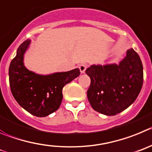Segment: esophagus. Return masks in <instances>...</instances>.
<instances>
[{"mask_svg": "<svg viewBox=\"0 0 152 152\" xmlns=\"http://www.w3.org/2000/svg\"><path fill=\"white\" fill-rule=\"evenodd\" d=\"M87 66H87V64H82L79 65V70H80V72H81V73H85Z\"/></svg>", "mask_w": 152, "mask_h": 152, "instance_id": "1", "label": "esophagus"}]
</instances>
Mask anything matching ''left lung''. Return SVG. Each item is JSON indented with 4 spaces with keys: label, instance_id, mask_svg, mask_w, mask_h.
Masks as SVG:
<instances>
[{
    "label": "left lung",
    "instance_id": "1",
    "mask_svg": "<svg viewBox=\"0 0 152 152\" xmlns=\"http://www.w3.org/2000/svg\"><path fill=\"white\" fill-rule=\"evenodd\" d=\"M91 79L87 97L92 108L104 115L113 116L130 106L143 84V66L132 48L117 65H91L86 70Z\"/></svg>",
    "mask_w": 152,
    "mask_h": 152
}]
</instances>
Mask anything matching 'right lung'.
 I'll list each match as a JSON object with an SVG mask.
<instances>
[{"label": "right lung", "instance_id": "1", "mask_svg": "<svg viewBox=\"0 0 152 152\" xmlns=\"http://www.w3.org/2000/svg\"><path fill=\"white\" fill-rule=\"evenodd\" d=\"M31 41L27 39L17 49L9 67L10 90L19 104L31 114L46 117L59 108L64 86L79 76V69L50 75H39L29 71L23 57Z\"/></svg>", "mask_w": 152, "mask_h": 152}]
</instances>
